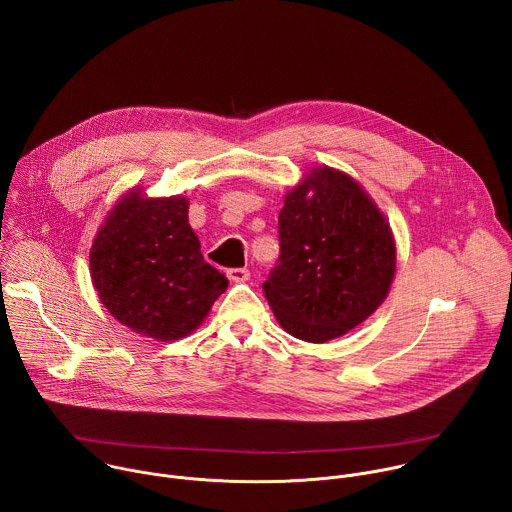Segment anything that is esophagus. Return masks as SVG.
Wrapping results in <instances>:
<instances>
[{
    "instance_id": "obj_1",
    "label": "esophagus",
    "mask_w": 512,
    "mask_h": 512,
    "mask_svg": "<svg viewBox=\"0 0 512 512\" xmlns=\"http://www.w3.org/2000/svg\"><path fill=\"white\" fill-rule=\"evenodd\" d=\"M249 275H251V273H249V269H245V267H233V269L227 271V277H229L231 281H235V283L247 281Z\"/></svg>"
}]
</instances>
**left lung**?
I'll list each match as a JSON object with an SVG mask.
<instances>
[{
	"instance_id": "obj_1",
	"label": "left lung",
	"mask_w": 512,
	"mask_h": 512,
	"mask_svg": "<svg viewBox=\"0 0 512 512\" xmlns=\"http://www.w3.org/2000/svg\"><path fill=\"white\" fill-rule=\"evenodd\" d=\"M279 259L263 283L281 328L328 342L367 320L395 275L389 223L352 178L320 168L285 196Z\"/></svg>"
}]
</instances>
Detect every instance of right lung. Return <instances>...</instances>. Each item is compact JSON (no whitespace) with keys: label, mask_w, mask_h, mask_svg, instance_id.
I'll use <instances>...</instances> for the list:
<instances>
[{"label":"right lung","mask_w":512,"mask_h":512,"mask_svg":"<svg viewBox=\"0 0 512 512\" xmlns=\"http://www.w3.org/2000/svg\"><path fill=\"white\" fill-rule=\"evenodd\" d=\"M103 306L133 332L178 340L206 318L229 279L204 261L188 225V200L129 192L91 249Z\"/></svg>","instance_id":"right-lung-1"}]
</instances>
